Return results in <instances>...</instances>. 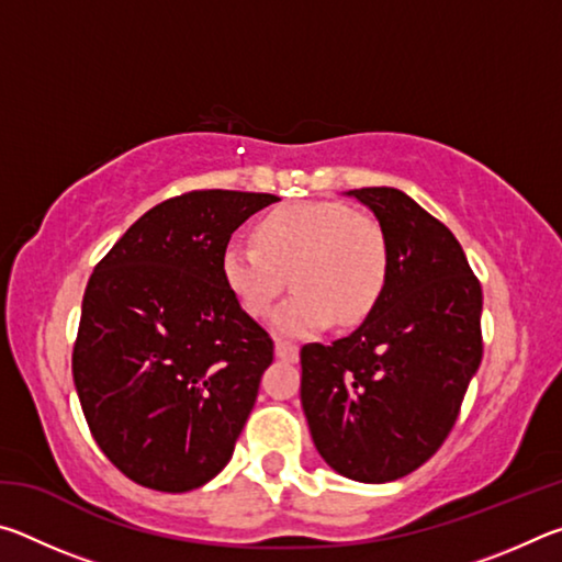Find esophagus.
Here are the masks:
<instances>
[{"instance_id": "34e87169", "label": "esophagus", "mask_w": 562, "mask_h": 562, "mask_svg": "<svg viewBox=\"0 0 562 562\" xmlns=\"http://www.w3.org/2000/svg\"><path fill=\"white\" fill-rule=\"evenodd\" d=\"M274 355H278L284 361H297L300 347L292 345V341H288V339H278V341H274Z\"/></svg>"}]
</instances>
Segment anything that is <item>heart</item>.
Masks as SVG:
<instances>
[{"label": "heart", "mask_w": 562, "mask_h": 562, "mask_svg": "<svg viewBox=\"0 0 562 562\" xmlns=\"http://www.w3.org/2000/svg\"><path fill=\"white\" fill-rule=\"evenodd\" d=\"M255 243L231 240L221 278L247 317L270 315L288 274L297 290L274 315V329L302 337L357 325L374 312L389 282V240L374 217L335 201L288 203L262 215Z\"/></svg>", "instance_id": "heart-1"}]
</instances>
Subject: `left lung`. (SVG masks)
<instances>
[{"instance_id": "left-lung-1", "label": "left lung", "mask_w": 562, "mask_h": 562, "mask_svg": "<svg viewBox=\"0 0 562 562\" xmlns=\"http://www.w3.org/2000/svg\"><path fill=\"white\" fill-rule=\"evenodd\" d=\"M389 240L382 300L349 337L300 351L312 441L361 483L416 471L439 451L481 364L483 292L459 240L396 188L349 190Z\"/></svg>"}]
</instances>
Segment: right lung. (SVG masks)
I'll use <instances>...</instances> for the list:
<instances>
[{"label":"right lung","instance_id":"right-lung-1","mask_svg":"<svg viewBox=\"0 0 562 562\" xmlns=\"http://www.w3.org/2000/svg\"><path fill=\"white\" fill-rule=\"evenodd\" d=\"M270 193L190 190L140 215L83 292L71 372L91 436L140 486L183 493L225 469L272 364L221 252Z\"/></svg>","mask_w":562,"mask_h":562}]
</instances>
